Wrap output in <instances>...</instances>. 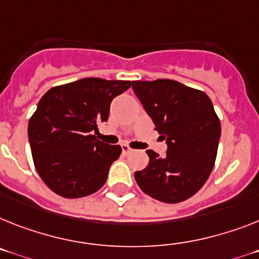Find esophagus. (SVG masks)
Segmentation results:
<instances>
[{
  "mask_svg": "<svg viewBox=\"0 0 259 259\" xmlns=\"http://www.w3.org/2000/svg\"><path fill=\"white\" fill-rule=\"evenodd\" d=\"M121 149H122V153L123 154H129V153H132V151H133V150L130 149V147L127 146V145H122V146H121Z\"/></svg>",
  "mask_w": 259,
  "mask_h": 259,
  "instance_id": "34e87169",
  "label": "esophagus"
}]
</instances>
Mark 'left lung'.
Listing matches in <instances>:
<instances>
[{
    "label": "left lung",
    "mask_w": 259,
    "mask_h": 259,
    "mask_svg": "<svg viewBox=\"0 0 259 259\" xmlns=\"http://www.w3.org/2000/svg\"><path fill=\"white\" fill-rule=\"evenodd\" d=\"M133 91L167 145L163 158L147 150L149 166L134 172L137 183L163 203L190 199L207 182L216 159L221 125L213 104L204 92L175 80H137Z\"/></svg>",
    "instance_id": "8db88e82"
}]
</instances>
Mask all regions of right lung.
<instances>
[{"label":"right lung","instance_id":"1","mask_svg":"<svg viewBox=\"0 0 259 259\" xmlns=\"http://www.w3.org/2000/svg\"><path fill=\"white\" fill-rule=\"evenodd\" d=\"M127 80L85 77L54 87L39 100L29 121V142L39 177L50 190L76 199L105 184L122 151L93 136L109 116L110 103L129 89Z\"/></svg>","mask_w":259,"mask_h":259}]
</instances>
